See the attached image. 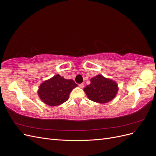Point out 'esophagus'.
Segmentation results:
<instances>
[{
    "label": "esophagus",
    "instance_id": "34e87169",
    "mask_svg": "<svg viewBox=\"0 0 156 156\" xmlns=\"http://www.w3.org/2000/svg\"><path fill=\"white\" fill-rule=\"evenodd\" d=\"M79 87L80 88H83V87H84V84L83 83H81V84H79Z\"/></svg>",
    "mask_w": 156,
    "mask_h": 156
}]
</instances>
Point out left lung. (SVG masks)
Wrapping results in <instances>:
<instances>
[{
  "label": "left lung",
  "instance_id": "left-lung-1",
  "mask_svg": "<svg viewBox=\"0 0 156 156\" xmlns=\"http://www.w3.org/2000/svg\"><path fill=\"white\" fill-rule=\"evenodd\" d=\"M119 90L117 83L112 79L98 75L90 79V84L84 88L89 100L100 103H106L116 96Z\"/></svg>",
  "mask_w": 156,
  "mask_h": 156
}]
</instances>
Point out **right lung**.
Wrapping results in <instances>:
<instances>
[{"instance_id": "obj_1", "label": "right lung", "mask_w": 156, "mask_h": 156, "mask_svg": "<svg viewBox=\"0 0 156 156\" xmlns=\"http://www.w3.org/2000/svg\"><path fill=\"white\" fill-rule=\"evenodd\" d=\"M77 86L73 80L65 79L57 74L40 84L37 94L45 104L60 105L68 100L70 92Z\"/></svg>"}]
</instances>
